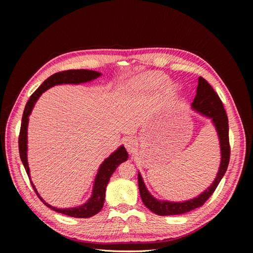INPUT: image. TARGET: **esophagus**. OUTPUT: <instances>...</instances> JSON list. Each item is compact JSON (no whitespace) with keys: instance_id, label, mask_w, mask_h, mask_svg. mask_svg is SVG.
Wrapping results in <instances>:
<instances>
[{"instance_id":"1","label":"esophagus","mask_w":253,"mask_h":253,"mask_svg":"<svg viewBox=\"0 0 253 253\" xmlns=\"http://www.w3.org/2000/svg\"><path fill=\"white\" fill-rule=\"evenodd\" d=\"M125 147L128 153H134L137 148V141L133 138H127L125 140Z\"/></svg>"}]
</instances>
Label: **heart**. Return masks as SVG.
Returning <instances> with one entry per match:
<instances>
[{
	"instance_id": "b5f03b06",
	"label": "heart",
	"mask_w": 253,
	"mask_h": 253,
	"mask_svg": "<svg viewBox=\"0 0 253 253\" xmlns=\"http://www.w3.org/2000/svg\"><path fill=\"white\" fill-rule=\"evenodd\" d=\"M143 86L148 87H162L168 82V78L163 74H152L145 76L144 78L138 80Z\"/></svg>"
}]
</instances>
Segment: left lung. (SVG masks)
I'll use <instances>...</instances> for the list:
<instances>
[{"label": "left lung", "mask_w": 253, "mask_h": 253, "mask_svg": "<svg viewBox=\"0 0 253 253\" xmlns=\"http://www.w3.org/2000/svg\"><path fill=\"white\" fill-rule=\"evenodd\" d=\"M192 108L205 115V116L211 118L214 126L216 127L221 151V162L219 170L215 180L213 181L208 190H206L205 192H203L200 196L193 198V200L182 203H171L156 200V198H154L149 193V191L144 186L141 175L138 174V186L141 200L144 206L152 212L156 213L157 215H176V214L187 213L203 206L206 201L213 194L214 191H215L220 179L223 178L224 174L227 171L229 160H230L228 117L218 95L203 77L198 78V86L194 101L192 102Z\"/></svg>", "instance_id": "left-lung-1"}]
</instances>
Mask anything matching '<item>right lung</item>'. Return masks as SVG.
Listing matches in <instances>:
<instances>
[{
  "label": "right lung",
  "instance_id": "1",
  "mask_svg": "<svg viewBox=\"0 0 253 253\" xmlns=\"http://www.w3.org/2000/svg\"><path fill=\"white\" fill-rule=\"evenodd\" d=\"M100 76H101L100 73L94 72V71H87V70H70V71L59 72L51 75L50 77L45 80L42 83V85L38 87L35 90V93L30 96L28 102L25 105L24 112H23L22 124H21L20 135H19L20 157L23 163V166L25 168L26 173L29 176V179H30V175H29V168L27 164V153H26L27 152V126H28V116L30 115V113H32L38 98H39L45 90L53 85H57V84H62V83L78 84V83L94 80L98 77H100ZM126 159H127V153L124 145H121L116 152H114L109 158H106L103 162V164L100 166V168H99V171L95 178L93 194H91L87 203L77 207V208H67V209L55 208V207L45 203L43 201V198L38 194V191L36 190L33 181H30V183H32L35 192L38 195V197L40 198V201L43 202V204L46 207H48V208H50L51 210L65 214V215L72 216V217H78V218L90 217V216H94L95 214H97L102 209L104 197H105L106 185H108L111 176L115 172V170H116V168L121 163L126 162Z\"/></svg>",
  "mask_w": 253,
  "mask_h": 253
}]
</instances>
